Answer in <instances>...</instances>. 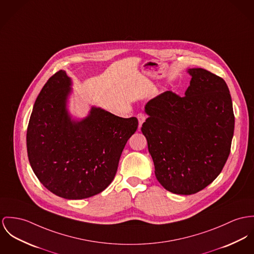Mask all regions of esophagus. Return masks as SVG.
I'll return each instance as SVG.
<instances>
[{
	"label": "esophagus",
	"instance_id": "obj_1",
	"mask_svg": "<svg viewBox=\"0 0 254 254\" xmlns=\"http://www.w3.org/2000/svg\"><path fill=\"white\" fill-rule=\"evenodd\" d=\"M137 119H138V123H139V128L142 127V125H143V123L145 122V120H146V116L144 115V114H142V113H139L138 115H137Z\"/></svg>",
	"mask_w": 254,
	"mask_h": 254
}]
</instances>
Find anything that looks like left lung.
I'll use <instances>...</instances> for the list:
<instances>
[{
    "label": "left lung",
    "mask_w": 254,
    "mask_h": 254,
    "mask_svg": "<svg viewBox=\"0 0 254 254\" xmlns=\"http://www.w3.org/2000/svg\"><path fill=\"white\" fill-rule=\"evenodd\" d=\"M188 72L191 80L186 96L166 91L151 99L141 127L157 181L168 191L184 195L202 190L220 174L235 125L225 81L204 68Z\"/></svg>",
    "instance_id": "8db88e82"
}]
</instances>
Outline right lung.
<instances>
[{
    "instance_id": "obj_1",
    "label": "right lung",
    "mask_w": 254,
    "mask_h": 254,
    "mask_svg": "<svg viewBox=\"0 0 254 254\" xmlns=\"http://www.w3.org/2000/svg\"><path fill=\"white\" fill-rule=\"evenodd\" d=\"M70 85L65 71L59 70L41 89L28 125L27 152L34 173L48 190L76 200L96 195L111 184L138 120L97 107L81 121L71 120L66 110Z\"/></svg>"
}]
</instances>
